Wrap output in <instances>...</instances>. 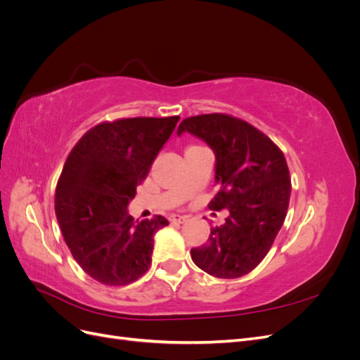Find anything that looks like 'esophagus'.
<instances>
[{
	"mask_svg": "<svg viewBox=\"0 0 360 360\" xmlns=\"http://www.w3.org/2000/svg\"><path fill=\"white\" fill-rule=\"evenodd\" d=\"M169 221H171V222H177V224H184V222L188 221V217H186V216L172 214V216H169Z\"/></svg>",
	"mask_w": 360,
	"mask_h": 360,
	"instance_id": "34e87169",
	"label": "esophagus"
}]
</instances>
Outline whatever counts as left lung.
<instances>
[{"label": "left lung", "instance_id": "8db88e82", "mask_svg": "<svg viewBox=\"0 0 360 360\" xmlns=\"http://www.w3.org/2000/svg\"><path fill=\"white\" fill-rule=\"evenodd\" d=\"M183 132L213 150L219 191L209 209L228 210L207 243L191 249L192 261L212 276L240 278L263 261L284 224L291 193L287 160L269 136L226 114L184 118L177 135Z\"/></svg>", "mask_w": 360, "mask_h": 360}]
</instances>
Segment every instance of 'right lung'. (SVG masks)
Returning a JSON list of instances; mask_svg holds the SVG:
<instances>
[{
    "mask_svg": "<svg viewBox=\"0 0 360 360\" xmlns=\"http://www.w3.org/2000/svg\"><path fill=\"white\" fill-rule=\"evenodd\" d=\"M179 115L122 118L90 129L64 163L56 214L73 258L105 285H127L150 267L158 214L135 222L127 213Z\"/></svg>",
    "mask_w": 360,
    "mask_h": 360,
    "instance_id": "add662e5",
    "label": "right lung"
}]
</instances>
